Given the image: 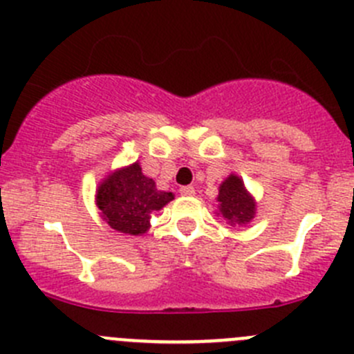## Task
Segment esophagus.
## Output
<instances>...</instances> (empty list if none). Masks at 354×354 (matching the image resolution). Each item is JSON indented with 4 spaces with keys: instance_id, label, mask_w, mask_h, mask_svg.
Listing matches in <instances>:
<instances>
[{
    "instance_id": "34e87169",
    "label": "esophagus",
    "mask_w": 354,
    "mask_h": 354,
    "mask_svg": "<svg viewBox=\"0 0 354 354\" xmlns=\"http://www.w3.org/2000/svg\"><path fill=\"white\" fill-rule=\"evenodd\" d=\"M180 194L185 195V197H192V195H195V188L190 187V185H187V187L180 188Z\"/></svg>"
}]
</instances>
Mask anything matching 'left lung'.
Here are the masks:
<instances>
[{
    "label": "left lung",
    "mask_w": 354,
    "mask_h": 354,
    "mask_svg": "<svg viewBox=\"0 0 354 354\" xmlns=\"http://www.w3.org/2000/svg\"><path fill=\"white\" fill-rule=\"evenodd\" d=\"M219 214L230 225H247L256 216V201L243 187L242 178L230 174L221 185L218 194Z\"/></svg>",
    "instance_id": "1"
}]
</instances>
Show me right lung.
<instances>
[{
    "instance_id": "right-lung-1",
    "label": "right lung",
    "mask_w": 354,
    "mask_h": 354,
    "mask_svg": "<svg viewBox=\"0 0 354 354\" xmlns=\"http://www.w3.org/2000/svg\"><path fill=\"white\" fill-rule=\"evenodd\" d=\"M174 195L159 190L138 162L104 178L97 190V205L104 221L115 232L142 235L150 228V214L160 211Z\"/></svg>"
}]
</instances>
